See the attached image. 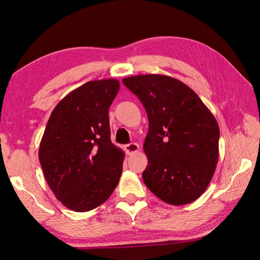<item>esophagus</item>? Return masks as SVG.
<instances>
[{"instance_id": "34e87169", "label": "esophagus", "mask_w": 260, "mask_h": 260, "mask_svg": "<svg viewBox=\"0 0 260 260\" xmlns=\"http://www.w3.org/2000/svg\"><path fill=\"white\" fill-rule=\"evenodd\" d=\"M140 150V146L137 143H129V144L125 145V151L127 154H134V153H137Z\"/></svg>"}]
</instances>
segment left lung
I'll list each match as a JSON object with an SVG mask.
<instances>
[{
    "label": "left lung",
    "mask_w": 260,
    "mask_h": 260,
    "mask_svg": "<svg viewBox=\"0 0 260 260\" xmlns=\"http://www.w3.org/2000/svg\"><path fill=\"white\" fill-rule=\"evenodd\" d=\"M123 84L139 97L148 117L145 185L169 204L196 201L218 163L220 131L214 116L190 87L172 77L137 75Z\"/></svg>",
    "instance_id": "obj_1"
}]
</instances>
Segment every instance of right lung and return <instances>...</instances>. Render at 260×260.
I'll use <instances>...</instances> for the list:
<instances>
[{"instance_id": "right-lung-1", "label": "right lung", "mask_w": 260, "mask_h": 260, "mask_svg": "<svg viewBox=\"0 0 260 260\" xmlns=\"http://www.w3.org/2000/svg\"><path fill=\"white\" fill-rule=\"evenodd\" d=\"M117 79L88 81L52 110L39 147L49 186L64 207L86 212L101 206L117 186L124 152L110 141L108 109Z\"/></svg>"}]
</instances>
